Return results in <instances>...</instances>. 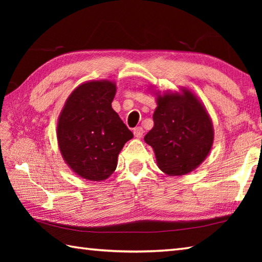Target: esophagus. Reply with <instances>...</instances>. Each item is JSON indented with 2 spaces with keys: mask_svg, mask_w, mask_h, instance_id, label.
Wrapping results in <instances>:
<instances>
[{
  "mask_svg": "<svg viewBox=\"0 0 262 262\" xmlns=\"http://www.w3.org/2000/svg\"><path fill=\"white\" fill-rule=\"evenodd\" d=\"M133 132H134V135L137 138H141L144 134V129L142 127H136V128H134V130H133Z\"/></svg>",
  "mask_w": 262,
  "mask_h": 262,
  "instance_id": "obj_1",
  "label": "esophagus"
}]
</instances>
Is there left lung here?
<instances>
[{
	"instance_id": "1",
	"label": "left lung",
	"mask_w": 262,
	"mask_h": 262,
	"mask_svg": "<svg viewBox=\"0 0 262 262\" xmlns=\"http://www.w3.org/2000/svg\"><path fill=\"white\" fill-rule=\"evenodd\" d=\"M158 94L154 126L144 137L152 146L161 171L190 173L204 162L214 142V128L204 104L186 88Z\"/></svg>"
}]
</instances>
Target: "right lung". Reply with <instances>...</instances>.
I'll use <instances>...</instances> for the list:
<instances>
[{
    "mask_svg": "<svg viewBox=\"0 0 262 262\" xmlns=\"http://www.w3.org/2000/svg\"><path fill=\"white\" fill-rule=\"evenodd\" d=\"M115 94L111 81L82 83L58 117L59 151L66 164L86 180L102 181L113 174L119 152L134 136L111 107Z\"/></svg>",
    "mask_w": 262,
    "mask_h": 262,
    "instance_id": "1",
    "label": "right lung"
}]
</instances>
